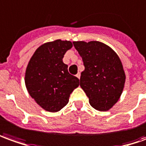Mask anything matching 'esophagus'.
I'll return each instance as SVG.
<instances>
[{"mask_svg":"<svg viewBox=\"0 0 146 146\" xmlns=\"http://www.w3.org/2000/svg\"><path fill=\"white\" fill-rule=\"evenodd\" d=\"M76 77H77L78 79H80V73H79V72L77 74V75H76Z\"/></svg>","mask_w":146,"mask_h":146,"instance_id":"34e87169","label":"esophagus"}]
</instances>
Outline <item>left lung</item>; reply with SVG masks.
Segmentation results:
<instances>
[{"instance_id": "obj_1", "label": "left lung", "mask_w": 146, "mask_h": 146, "mask_svg": "<svg viewBox=\"0 0 146 146\" xmlns=\"http://www.w3.org/2000/svg\"><path fill=\"white\" fill-rule=\"evenodd\" d=\"M73 44L85 67L80 86L90 106L99 111L109 110L119 100L125 86V74L120 58L99 41H74Z\"/></svg>"}]
</instances>
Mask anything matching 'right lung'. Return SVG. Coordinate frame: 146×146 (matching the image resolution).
<instances>
[{
  "instance_id": "add662e5",
  "label": "right lung",
  "mask_w": 146,
  "mask_h": 146,
  "mask_svg": "<svg viewBox=\"0 0 146 146\" xmlns=\"http://www.w3.org/2000/svg\"><path fill=\"white\" fill-rule=\"evenodd\" d=\"M68 40L42 44L34 52L26 67L25 86L30 96L48 112H57L69 102L72 91L79 86V79L69 74L63 58L72 48Z\"/></svg>"
}]
</instances>
